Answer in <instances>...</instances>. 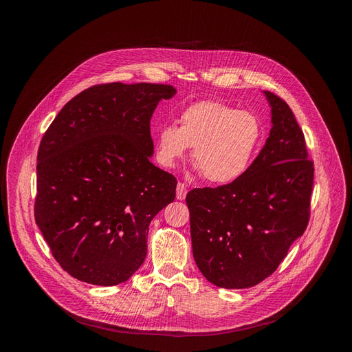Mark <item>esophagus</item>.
<instances>
[{
    "label": "esophagus",
    "mask_w": 352,
    "mask_h": 352,
    "mask_svg": "<svg viewBox=\"0 0 352 352\" xmlns=\"http://www.w3.org/2000/svg\"><path fill=\"white\" fill-rule=\"evenodd\" d=\"M186 192H188V190H186V185L182 184V182H179V184H177V188H176V198L180 199V201L185 199Z\"/></svg>",
    "instance_id": "obj_1"
}]
</instances>
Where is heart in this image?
I'll return each instance as SVG.
<instances>
[{
	"label": "heart",
	"instance_id": "obj_1",
	"mask_svg": "<svg viewBox=\"0 0 352 352\" xmlns=\"http://www.w3.org/2000/svg\"><path fill=\"white\" fill-rule=\"evenodd\" d=\"M261 136V123L252 113L219 101H199L180 113L179 127H160L157 160L175 167L192 146L195 167L208 182L230 184L247 172Z\"/></svg>",
	"mask_w": 352,
	"mask_h": 352
}]
</instances>
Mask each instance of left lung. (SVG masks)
I'll list each match as a JSON object with an SVG mask.
<instances>
[{
  "label": "left lung",
  "mask_w": 352,
  "mask_h": 352,
  "mask_svg": "<svg viewBox=\"0 0 352 352\" xmlns=\"http://www.w3.org/2000/svg\"><path fill=\"white\" fill-rule=\"evenodd\" d=\"M264 95L272 129L247 172L186 195L195 263L208 282L226 289L269 278L310 220L314 166L304 133L289 105L269 91Z\"/></svg>",
  "instance_id": "obj_1"
}]
</instances>
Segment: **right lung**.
I'll list each match as a JSON object with an SVG mask.
<instances>
[{"mask_svg": "<svg viewBox=\"0 0 352 352\" xmlns=\"http://www.w3.org/2000/svg\"><path fill=\"white\" fill-rule=\"evenodd\" d=\"M176 89L95 85L72 98L42 136L35 221L57 263L82 282H126L146 255L151 220L177 180L151 163L150 122Z\"/></svg>", "mask_w": 352, "mask_h": 352, "instance_id": "right-lung-1", "label": "right lung"}]
</instances>
